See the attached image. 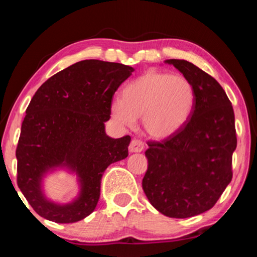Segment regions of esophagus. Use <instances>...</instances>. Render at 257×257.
<instances>
[{
  "label": "esophagus",
  "mask_w": 257,
  "mask_h": 257,
  "mask_svg": "<svg viewBox=\"0 0 257 257\" xmlns=\"http://www.w3.org/2000/svg\"><path fill=\"white\" fill-rule=\"evenodd\" d=\"M144 143L141 139H133L129 145V152H132V153H138V152H142L144 150Z\"/></svg>",
  "instance_id": "obj_1"
}]
</instances>
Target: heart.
Wrapping results in <instances>:
<instances>
[{"label": "heart", "mask_w": 257, "mask_h": 257, "mask_svg": "<svg viewBox=\"0 0 257 257\" xmlns=\"http://www.w3.org/2000/svg\"><path fill=\"white\" fill-rule=\"evenodd\" d=\"M195 105V88L188 78L176 73L149 70L123 89L122 98L111 105L112 118L132 127L143 116L150 136L171 137L184 127Z\"/></svg>", "instance_id": "b5f03b06"}]
</instances>
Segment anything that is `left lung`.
<instances>
[{"mask_svg": "<svg viewBox=\"0 0 257 257\" xmlns=\"http://www.w3.org/2000/svg\"><path fill=\"white\" fill-rule=\"evenodd\" d=\"M167 62L194 85L195 105L177 134L147 142L142 185L159 212L185 219L212 208L230 184L237 135L231 102L219 82L186 60Z\"/></svg>", "mask_w": 257, "mask_h": 257, "instance_id": "8db88e82", "label": "left lung"}]
</instances>
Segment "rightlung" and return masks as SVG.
Here are the masks:
<instances>
[{
    "instance_id": "obj_1",
    "label": "right lung",
    "mask_w": 257,
    "mask_h": 257,
    "mask_svg": "<svg viewBox=\"0 0 257 257\" xmlns=\"http://www.w3.org/2000/svg\"><path fill=\"white\" fill-rule=\"evenodd\" d=\"M134 69L121 63L84 60L43 84L30 101L16 150L17 184L34 211L56 223H73L97 205L101 179L111 163L128 156L130 136L113 139L104 122L111 118L113 95ZM68 165L80 176V198L68 206L46 201L42 175Z\"/></svg>"
}]
</instances>
